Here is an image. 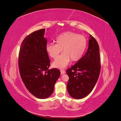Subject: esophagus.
Here are the masks:
<instances>
[{
    "label": "esophagus",
    "mask_w": 121,
    "mask_h": 121,
    "mask_svg": "<svg viewBox=\"0 0 121 121\" xmlns=\"http://www.w3.org/2000/svg\"><path fill=\"white\" fill-rule=\"evenodd\" d=\"M60 73H61V75H63L65 73V72L64 70H60Z\"/></svg>",
    "instance_id": "obj_1"
}]
</instances>
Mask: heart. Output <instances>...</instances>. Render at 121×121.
Listing matches in <instances>:
<instances>
[{
    "instance_id": "heart-1",
    "label": "heart",
    "mask_w": 121,
    "mask_h": 121,
    "mask_svg": "<svg viewBox=\"0 0 121 121\" xmlns=\"http://www.w3.org/2000/svg\"><path fill=\"white\" fill-rule=\"evenodd\" d=\"M56 43H48L46 50L50 57L56 58L63 50L64 53L52 63L55 68L63 69L71 61L76 62L82 57L87 47V40L83 36L72 32L63 33L56 38Z\"/></svg>"
}]
</instances>
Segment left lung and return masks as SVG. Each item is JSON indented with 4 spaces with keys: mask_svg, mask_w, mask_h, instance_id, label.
Returning a JSON list of instances; mask_svg holds the SVG:
<instances>
[{
    "mask_svg": "<svg viewBox=\"0 0 121 121\" xmlns=\"http://www.w3.org/2000/svg\"><path fill=\"white\" fill-rule=\"evenodd\" d=\"M100 60L98 44L90 35L86 53L66 72L69 77L67 90L72 97L79 99L92 91L99 76Z\"/></svg>",
    "mask_w": 121,
    "mask_h": 121,
    "instance_id": "1",
    "label": "left lung"
}]
</instances>
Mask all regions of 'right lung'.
<instances>
[{"label": "right lung", "mask_w": 121, "mask_h": 121, "mask_svg": "<svg viewBox=\"0 0 121 121\" xmlns=\"http://www.w3.org/2000/svg\"><path fill=\"white\" fill-rule=\"evenodd\" d=\"M45 29L33 32L22 43L19 52V67L21 77L28 90L39 99L52 95L60 72L49 69L50 60L46 50Z\"/></svg>", "instance_id": "add662e5"}]
</instances>
